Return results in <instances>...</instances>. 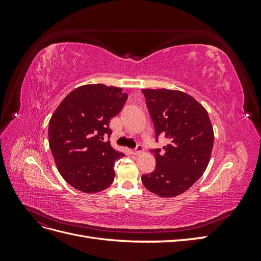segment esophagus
<instances>
[{
    "label": "esophagus",
    "instance_id": "obj_1",
    "mask_svg": "<svg viewBox=\"0 0 261 261\" xmlns=\"http://www.w3.org/2000/svg\"><path fill=\"white\" fill-rule=\"evenodd\" d=\"M143 151H144V147L141 146V145H138L135 149H132V150H129V152H130L132 154H134V155H137V154L141 153Z\"/></svg>",
    "mask_w": 261,
    "mask_h": 261
}]
</instances>
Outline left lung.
<instances>
[{"mask_svg":"<svg viewBox=\"0 0 261 261\" xmlns=\"http://www.w3.org/2000/svg\"><path fill=\"white\" fill-rule=\"evenodd\" d=\"M154 125L155 139L169 145L152 149L155 169L141 176L144 186L160 197H175L191 187L206 171L213 147L209 115L198 101L178 90L143 89Z\"/></svg>","mask_w":261,"mask_h":261,"instance_id":"8db88e82","label":"left lung"}]
</instances>
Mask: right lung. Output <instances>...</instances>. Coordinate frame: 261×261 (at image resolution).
I'll return each mask as SVG.
<instances>
[{
    "instance_id": "add662e5",
    "label": "right lung",
    "mask_w": 261,
    "mask_h": 261,
    "mask_svg": "<svg viewBox=\"0 0 261 261\" xmlns=\"http://www.w3.org/2000/svg\"><path fill=\"white\" fill-rule=\"evenodd\" d=\"M128 96L122 88L85 85L74 89L49 122V145L62 177L78 191L98 193L113 183L114 163L124 156L110 144L111 118Z\"/></svg>"
}]
</instances>
